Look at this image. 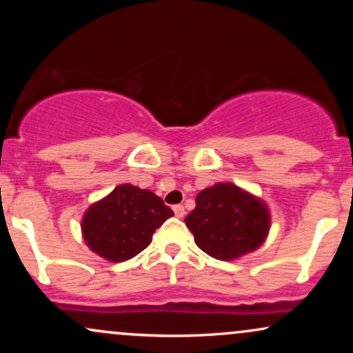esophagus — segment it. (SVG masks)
Wrapping results in <instances>:
<instances>
[{
  "mask_svg": "<svg viewBox=\"0 0 353 353\" xmlns=\"http://www.w3.org/2000/svg\"><path fill=\"white\" fill-rule=\"evenodd\" d=\"M172 210H174V214H176L177 217H182L185 214V210H184V205L182 204H176V205H172Z\"/></svg>",
  "mask_w": 353,
  "mask_h": 353,
  "instance_id": "esophagus-1",
  "label": "esophagus"
}]
</instances>
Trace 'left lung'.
Segmentation results:
<instances>
[{
  "mask_svg": "<svg viewBox=\"0 0 353 353\" xmlns=\"http://www.w3.org/2000/svg\"><path fill=\"white\" fill-rule=\"evenodd\" d=\"M264 202L225 182L201 190L196 209L185 217L199 249L219 261H230L255 250L269 232Z\"/></svg>",
  "mask_w": 353,
  "mask_h": 353,
  "instance_id": "obj_1",
  "label": "left lung"
}]
</instances>
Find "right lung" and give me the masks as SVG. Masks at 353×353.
<instances>
[{"instance_id":"1","label":"right lung","mask_w":353,"mask_h":353,"mask_svg":"<svg viewBox=\"0 0 353 353\" xmlns=\"http://www.w3.org/2000/svg\"><path fill=\"white\" fill-rule=\"evenodd\" d=\"M171 216V208L151 190L123 184L88 209L81 228L92 252L124 262L151 244L154 230Z\"/></svg>"}]
</instances>
